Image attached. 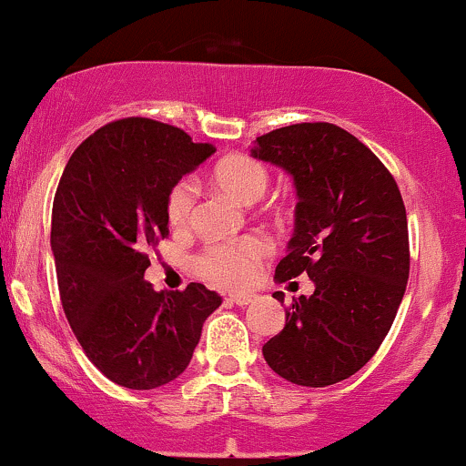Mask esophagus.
<instances>
[{
    "label": "esophagus",
    "instance_id": "1",
    "mask_svg": "<svg viewBox=\"0 0 466 466\" xmlns=\"http://www.w3.org/2000/svg\"><path fill=\"white\" fill-rule=\"evenodd\" d=\"M226 301H228V304H234V306H249L251 301H254V297L237 293V295H228Z\"/></svg>",
    "mask_w": 466,
    "mask_h": 466
}]
</instances>
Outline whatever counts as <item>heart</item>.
<instances>
[{"instance_id":"b5f03b06","label":"heart","mask_w":466,"mask_h":466,"mask_svg":"<svg viewBox=\"0 0 466 466\" xmlns=\"http://www.w3.org/2000/svg\"><path fill=\"white\" fill-rule=\"evenodd\" d=\"M212 184L240 206H251L267 193L268 171L262 162L249 156L234 154L217 162L212 171ZM195 206H198V184L190 177L173 184L167 195V218L171 228H190L195 218ZM267 254L268 243L265 238L245 237L232 243H217L206 248L198 258V268L201 276L218 287H248Z\"/></svg>"}]
</instances>
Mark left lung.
Wrapping results in <instances>:
<instances>
[{
    "instance_id": "obj_1",
    "label": "left lung",
    "mask_w": 466,
    "mask_h": 466,
    "mask_svg": "<svg viewBox=\"0 0 466 466\" xmlns=\"http://www.w3.org/2000/svg\"><path fill=\"white\" fill-rule=\"evenodd\" d=\"M251 156L293 177L295 229L278 282L308 273L262 356L279 378L321 389L371 360L395 321L408 273L406 208L395 177L334 123H295L258 137ZM284 301V293H273Z\"/></svg>"
}]
</instances>
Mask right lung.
<instances>
[{
  "instance_id": "1",
  "label": "right lung",
  "mask_w": 466,
  "mask_h": 466,
  "mask_svg": "<svg viewBox=\"0 0 466 466\" xmlns=\"http://www.w3.org/2000/svg\"><path fill=\"white\" fill-rule=\"evenodd\" d=\"M212 154L179 127L130 116L91 134L60 177L52 210L60 301L88 360L126 389L176 380L221 306L204 284L156 293L143 278L147 249L169 234L171 187Z\"/></svg>"
}]
</instances>
